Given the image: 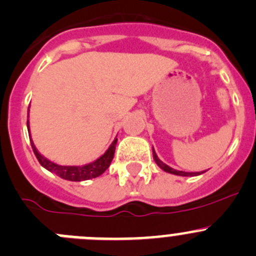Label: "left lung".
I'll use <instances>...</instances> for the list:
<instances>
[{
    "mask_svg": "<svg viewBox=\"0 0 256 256\" xmlns=\"http://www.w3.org/2000/svg\"><path fill=\"white\" fill-rule=\"evenodd\" d=\"M152 158H154L155 163L158 164V166L160 169H163L164 172H166V173H170V174H174V176H200L202 173H204V172H182V170H176V169L170 168L169 166H166V163H163V162L158 158L156 152H155L154 148H152Z\"/></svg>",
    "mask_w": 256,
    "mask_h": 256,
    "instance_id": "obj_1",
    "label": "left lung"
}]
</instances>
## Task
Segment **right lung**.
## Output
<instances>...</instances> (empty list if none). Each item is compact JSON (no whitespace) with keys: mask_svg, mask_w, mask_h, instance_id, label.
Returning a JSON list of instances; mask_svg holds the SVG:
<instances>
[{"mask_svg":"<svg viewBox=\"0 0 256 256\" xmlns=\"http://www.w3.org/2000/svg\"><path fill=\"white\" fill-rule=\"evenodd\" d=\"M28 132H30V126H28ZM30 142H31V148H32V152H34L35 156L38 158V160H39V163L42 164V166H44L46 170L56 174V176L66 179V180H70V182H80V180H88V179L97 178V176H100L101 174H104V172H106V169L108 168L112 159H114L117 139L114 138V140L112 142V144L110 145L108 149H107L106 152H104V154H102L98 159H96V160L90 162V163L88 164H84V166H59V164L46 159L44 155H42L39 152H38L34 142H32V139H31V135H30Z\"/></svg>","mask_w":256,"mask_h":256,"instance_id":"1","label":"right lung"}]
</instances>
